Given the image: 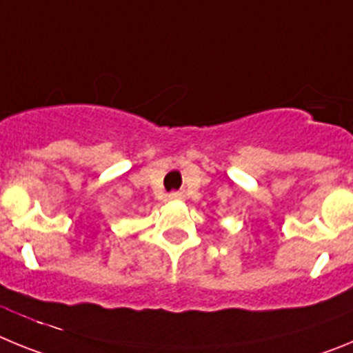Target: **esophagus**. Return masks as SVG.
Listing matches in <instances>:
<instances>
[{
  "label": "esophagus",
  "mask_w": 353,
  "mask_h": 353,
  "mask_svg": "<svg viewBox=\"0 0 353 353\" xmlns=\"http://www.w3.org/2000/svg\"><path fill=\"white\" fill-rule=\"evenodd\" d=\"M170 199H183V192L176 191V192H171Z\"/></svg>",
  "instance_id": "1"
}]
</instances>
